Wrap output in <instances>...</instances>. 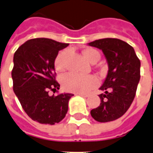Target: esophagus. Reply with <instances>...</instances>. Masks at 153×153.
I'll list each match as a JSON object with an SVG mask.
<instances>
[{
  "label": "esophagus",
  "instance_id": "obj_1",
  "mask_svg": "<svg viewBox=\"0 0 153 153\" xmlns=\"http://www.w3.org/2000/svg\"><path fill=\"white\" fill-rule=\"evenodd\" d=\"M79 95L80 97H88V94H83V93H79Z\"/></svg>",
  "mask_w": 153,
  "mask_h": 153
}]
</instances>
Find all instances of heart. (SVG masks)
<instances>
[{
  "label": "heart",
  "instance_id": "1",
  "mask_svg": "<svg viewBox=\"0 0 153 153\" xmlns=\"http://www.w3.org/2000/svg\"><path fill=\"white\" fill-rule=\"evenodd\" d=\"M67 55V51H63L57 55L55 60V67L58 71H62L65 69ZM83 55L91 63H95L100 59V53L93 48L85 49L83 51ZM61 83L64 88L67 91L86 93L97 85L98 80L93 75H80L74 73H68L62 77Z\"/></svg>",
  "mask_w": 153,
  "mask_h": 153
}]
</instances>
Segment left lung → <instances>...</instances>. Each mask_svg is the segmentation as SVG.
Here are the masks:
<instances>
[{
	"mask_svg": "<svg viewBox=\"0 0 153 153\" xmlns=\"http://www.w3.org/2000/svg\"><path fill=\"white\" fill-rule=\"evenodd\" d=\"M102 51L108 72L99 89L101 103L91 111L98 122L113 121L121 117L131 105L140 79V60L134 49L117 38H103L88 43Z\"/></svg>",
	"mask_w": 153,
	"mask_h": 153,
	"instance_id": "8db88e82",
	"label": "left lung"
}]
</instances>
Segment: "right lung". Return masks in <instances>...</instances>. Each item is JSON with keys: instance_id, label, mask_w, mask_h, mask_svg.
Wrapping results in <instances>:
<instances>
[{"instance_id": "right-lung-1", "label": "right lung", "mask_w": 153, "mask_h": 153, "mask_svg": "<svg viewBox=\"0 0 153 153\" xmlns=\"http://www.w3.org/2000/svg\"><path fill=\"white\" fill-rule=\"evenodd\" d=\"M68 46L49 38H33L25 42L14 55L13 90L27 115L40 124L61 121L74 96L65 93L48 94L49 90L60 89L55 80V60L59 51Z\"/></svg>"}]
</instances>
